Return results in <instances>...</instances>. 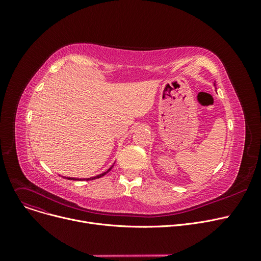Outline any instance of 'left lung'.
<instances>
[{"label": "left lung", "mask_w": 261, "mask_h": 261, "mask_svg": "<svg viewBox=\"0 0 261 261\" xmlns=\"http://www.w3.org/2000/svg\"><path fill=\"white\" fill-rule=\"evenodd\" d=\"M214 85H215V87H216V84H214Z\"/></svg>", "instance_id": "8db88e82"}]
</instances>
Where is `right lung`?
<instances>
[{
  "label": "right lung",
  "mask_w": 261,
  "mask_h": 261,
  "mask_svg": "<svg viewBox=\"0 0 261 261\" xmlns=\"http://www.w3.org/2000/svg\"><path fill=\"white\" fill-rule=\"evenodd\" d=\"M115 164V163H114ZM114 164L113 165L110 167L107 171H105V172H102V173H100V174H98V175H95V176H92V177H85V179H78V177H70V176H62V177H64V179H67V180H73V181H91V180H95V179H98V177H101V176H103L106 173H108L110 170L112 169V167L114 166Z\"/></svg>",
  "instance_id": "add662e5"
}]
</instances>
